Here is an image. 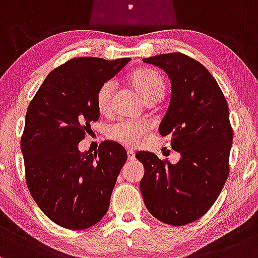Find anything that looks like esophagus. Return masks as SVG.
<instances>
[{"label":"esophagus","mask_w":258,"mask_h":258,"mask_svg":"<svg viewBox=\"0 0 258 258\" xmlns=\"http://www.w3.org/2000/svg\"><path fill=\"white\" fill-rule=\"evenodd\" d=\"M126 156H128V160L129 161H134L135 152L133 151V150H128V151H126Z\"/></svg>","instance_id":"esophagus-1"}]
</instances>
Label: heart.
<instances>
[{"label":"heart","instance_id":"heart-1","mask_svg":"<svg viewBox=\"0 0 258 258\" xmlns=\"http://www.w3.org/2000/svg\"><path fill=\"white\" fill-rule=\"evenodd\" d=\"M129 82L137 90L141 101L147 106L160 102L166 96L167 82L160 71L150 67L139 68L129 75ZM114 83L107 80L97 89L95 105L101 114H108L112 108ZM150 130V124L145 120H119L107 128V137L112 141L125 147H137Z\"/></svg>","mask_w":258,"mask_h":258}]
</instances>
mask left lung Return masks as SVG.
<instances>
[{
  "label": "left lung",
  "mask_w": 258,
  "mask_h": 258,
  "mask_svg": "<svg viewBox=\"0 0 258 258\" xmlns=\"http://www.w3.org/2000/svg\"><path fill=\"white\" fill-rule=\"evenodd\" d=\"M143 60L170 78L172 97L160 134L170 138L181 158L172 164L155 153L138 152L145 168L141 194L155 218L181 227L206 215L229 175V108L213 75L191 57L173 52Z\"/></svg>",
  "instance_id": "obj_1"
}]
</instances>
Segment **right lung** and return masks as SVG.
Instances as JSON below:
<instances>
[{"label":"right lung","instance_id":"add662e5","mask_svg":"<svg viewBox=\"0 0 258 258\" xmlns=\"http://www.w3.org/2000/svg\"><path fill=\"white\" fill-rule=\"evenodd\" d=\"M130 60L77 57L57 67L29 103L20 149L30 195L52 222L72 230L102 219L126 151L103 141L97 152H80L78 144L100 112L95 95Z\"/></svg>","mask_w":258,"mask_h":258}]
</instances>
